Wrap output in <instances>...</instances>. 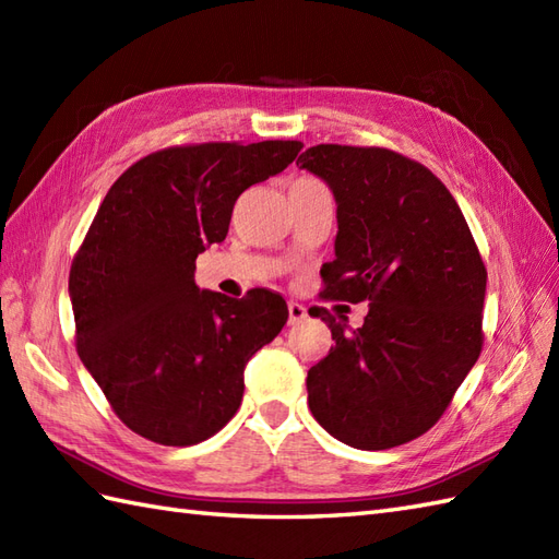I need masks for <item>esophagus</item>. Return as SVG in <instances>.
Masks as SVG:
<instances>
[{
	"label": "esophagus",
	"instance_id": "34e87169",
	"mask_svg": "<svg viewBox=\"0 0 559 559\" xmlns=\"http://www.w3.org/2000/svg\"><path fill=\"white\" fill-rule=\"evenodd\" d=\"M307 319V310L300 302H288V322L290 324H300Z\"/></svg>",
	"mask_w": 559,
	"mask_h": 559
}]
</instances>
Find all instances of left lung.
I'll return each instance as SVG.
<instances>
[{
    "mask_svg": "<svg viewBox=\"0 0 559 559\" xmlns=\"http://www.w3.org/2000/svg\"><path fill=\"white\" fill-rule=\"evenodd\" d=\"M336 197V259L322 300L370 302L346 331L326 307L336 346L307 372V403L343 444L391 449L442 418L483 350L485 271L466 218L423 163L379 146L319 144L298 158Z\"/></svg>",
    "mask_w": 559,
    "mask_h": 559,
    "instance_id": "left-lung-1",
    "label": "left lung"
}]
</instances>
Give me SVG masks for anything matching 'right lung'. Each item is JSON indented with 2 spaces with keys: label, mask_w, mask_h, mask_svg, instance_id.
Here are the masks:
<instances>
[{
  "label": "right lung",
  "mask_w": 559,
  "mask_h": 559,
  "mask_svg": "<svg viewBox=\"0 0 559 559\" xmlns=\"http://www.w3.org/2000/svg\"><path fill=\"white\" fill-rule=\"evenodd\" d=\"M300 141H209L148 153L105 194L69 271L81 362L129 430L165 447L216 435L242 403L245 365L288 305L199 290L197 257L228 235L247 187L286 170Z\"/></svg>",
  "instance_id": "right-lung-1"
}]
</instances>
